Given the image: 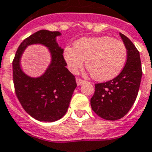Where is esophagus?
Returning a JSON list of instances; mask_svg holds the SVG:
<instances>
[{
    "label": "esophagus",
    "instance_id": "1",
    "mask_svg": "<svg viewBox=\"0 0 152 152\" xmlns=\"http://www.w3.org/2000/svg\"><path fill=\"white\" fill-rule=\"evenodd\" d=\"M76 82H77V85L78 86H81V85H82V84L85 82V81H83L82 79H81V78H78V77H77L76 78Z\"/></svg>",
    "mask_w": 152,
    "mask_h": 152
}]
</instances>
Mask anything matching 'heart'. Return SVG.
Listing matches in <instances>:
<instances>
[{"label":"heart","mask_w":152,"mask_h":152,"mask_svg":"<svg viewBox=\"0 0 152 152\" xmlns=\"http://www.w3.org/2000/svg\"><path fill=\"white\" fill-rule=\"evenodd\" d=\"M64 59L72 73H77L86 60V68L93 78L104 82L122 71L127 59V48L123 42L108 36L85 37L75 42V48H65Z\"/></svg>","instance_id":"1"}]
</instances>
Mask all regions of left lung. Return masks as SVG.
<instances>
[{"mask_svg": "<svg viewBox=\"0 0 152 152\" xmlns=\"http://www.w3.org/2000/svg\"><path fill=\"white\" fill-rule=\"evenodd\" d=\"M127 48V60L122 72L114 79L95 85L91 98L92 109L98 116L115 121L122 118L134 104L142 77L140 53L128 37L119 34Z\"/></svg>", "mask_w": 152, "mask_h": 152, "instance_id": "left-lung-1", "label": "left lung"}]
</instances>
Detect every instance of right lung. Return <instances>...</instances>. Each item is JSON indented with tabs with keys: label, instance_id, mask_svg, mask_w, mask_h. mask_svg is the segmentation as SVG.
I'll return each mask as SVG.
<instances>
[{
	"label": "right lung",
	"instance_id": "right-lung-1",
	"mask_svg": "<svg viewBox=\"0 0 152 152\" xmlns=\"http://www.w3.org/2000/svg\"><path fill=\"white\" fill-rule=\"evenodd\" d=\"M59 31L41 30L24 40L17 49L12 63L13 82L16 96L23 109L40 122H55L64 116L69 107L77 84L66 68L64 49L59 46ZM42 44L48 48L51 62L43 75L34 78L21 70V58L26 47Z\"/></svg>",
	"mask_w": 152,
	"mask_h": 152
}]
</instances>
